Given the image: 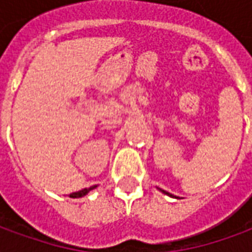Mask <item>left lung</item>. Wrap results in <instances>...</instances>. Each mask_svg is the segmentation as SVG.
Wrapping results in <instances>:
<instances>
[{
	"mask_svg": "<svg viewBox=\"0 0 252 252\" xmlns=\"http://www.w3.org/2000/svg\"><path fill=\"white\" fill-rule=\"evenodd\" d=\"M160 191H162V193H164V194L170 195V197H174V195H173V194H170V193H167V191H164V190H162V189H160Z\"/></svg>",
	"mask_w": 252,
	"mask_h": 252,
	"instance_id": "left-lung-1",
	"label": "left lung"
}]
</instances>
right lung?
<instances>
[{
  "label": "right lung",
  "mask_w": 252,
  "mask_h": 252,
  "mask_svg": "<svg viewBox=\"0 0 252 252\" xmlns=\"http://www.w3.org/2000/svg\"><path fill=\"white\" fill-rule=\"evenodd\" d=\"M97 188V185H94V186H90V188H86V189H82V190H79V191H75V193H71L70 194V197L71 198H79V197H83V195H86L90 191V190H93Z\"/></svg>",
  "instance_id": "obj_1"
}]
</instances>
